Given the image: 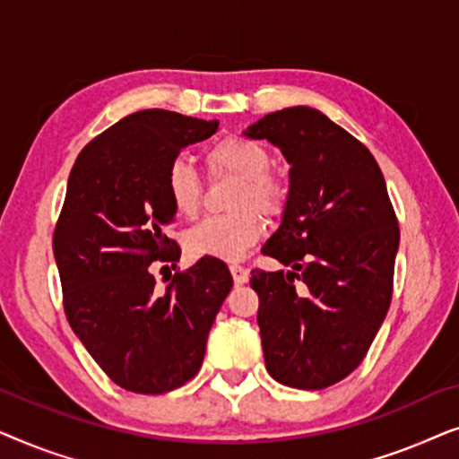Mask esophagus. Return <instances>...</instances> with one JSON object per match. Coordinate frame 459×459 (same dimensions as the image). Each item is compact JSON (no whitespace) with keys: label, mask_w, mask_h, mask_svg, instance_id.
<instances>
[{"label":"esophagus","mask_w":459,"mask_h":459,"mask_svg":"<svg viewBox=\"0 0 459 459\" xmlns=\"http://www.w3.org/2000/svg\"><path fill=\"white\" fill-rule=\"evenodd\" d=\"M230 272H231V278H234L236 284H247V281H248V272L244 267L231 265Z\"/></svg>","instance_id":"1"}]
</instances>
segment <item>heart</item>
<instances>
[{"label": "heart", "instance_id": "heart-1", "mask_svg": "<svg viewBox=\"0 0 459 459\" xmlns=\"http://www.w3.org/2000/svg\"><path fill=\"white\" fill-rule=\"evenodd\" d=\"M212 171L240 179L231 206L242 209L230 215L206 217L186 236L187 250L194 256H212L219 261H240L263 234V221L256 215L275 217L284 209L286 192L278 178L269 173L272 156L259 142L230 135L209 150ZM165 187L173 209L181 217H194L203 203V184L190 160L175 159L167 169Z\"/></svg>", "mask_w": 459, "mask_h": 459}]
</instances>
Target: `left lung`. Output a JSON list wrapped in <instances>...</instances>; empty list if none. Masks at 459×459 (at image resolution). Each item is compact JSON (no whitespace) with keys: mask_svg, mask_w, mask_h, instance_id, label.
I'll return each instance as SVG.
<instances>
[{"mask_svg":"<svg viewBox=\"0 0 459 459\" xmlns=\"http://www.w3.org/2000/svg\"><path fill=\"white\" fill-rule=\"evenodd\" d=\"M242 135L273 143L290 165L280 228L261 248L290 272L250 278L265 368L281 385L319 391L359 366L385 322L397 217L378 162L324 112L290 106Z\"/></svg>","mask_w":459,"mask_h":459,"instance_id":"obj_1","label":"left lung"}]
</instances>
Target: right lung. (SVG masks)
I'll use <instances>...</instances> for the list:
<instances>
[{
  "label": "right lung",
  "instance_id": "add662e5",
  "mask_svg": "<svg viewBox=\"0 0 459 459\" xmlns=\"http://www.w3.org/2000/svg\"><path fill=\"white\" fill-rule=\"evenodd\" d=\"M219 121L150 108L121 118L81 150L54 231L68 324L125 391L162 394L192 380L234 280L203 256L156 288L154 261H179L162 234L173 221L167 169ZM169 267V265H165ZM175 267V265H171Z\"/></svg>",
  "mask_w": 459,
  "mask_h": 459
}]
</instances>
